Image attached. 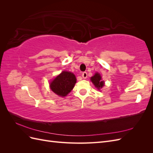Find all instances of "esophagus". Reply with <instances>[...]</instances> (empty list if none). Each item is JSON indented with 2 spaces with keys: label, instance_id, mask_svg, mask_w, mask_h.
<instances>
[{
  "label": "esophagus",
  "instance_id": "34e87169",
  "mask_svg": "<svg viewBox=\"0 0 153 153\" xmlns=\"http://www.w3.org/2000/svg\"><path fill=\"white\" fill-rule=\"evenodd\" d=\"M82 77L84 78H86L87 77V73L85 72V71L83 72L82 73Z\"/></svg>",
  "mask_w": 153,
  "mask_h": 153
}]
</instances>
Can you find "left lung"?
I'll return each mask as SVG.
<instances>
[{
	"label": "left lung",
	"mask_w": 153,
	"mask_h": 153,
	"mask_svg": "<svg viewBox=\"0 0 153 153\" xmlns=\"http://www.w3.org/2000/svg\"><path fill=\"white\" fill-rule=\"evenodd\" d=\"M91 80L93 83V84L96 87V88L100 90L101 88H102L104 85V82L101 80V77L99 73H96L95 75L92 76L91 78Z\"/></svg>",
	"instance_id": "left-lung-1"
}]
</instances>
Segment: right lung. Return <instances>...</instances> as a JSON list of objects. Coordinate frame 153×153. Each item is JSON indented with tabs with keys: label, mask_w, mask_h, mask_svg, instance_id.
<instances>
[{
	"label": "right lung",
	"mask_w": 153,
	"mask_h": 153,
	"mask_svg": "<svg viewBox=\"0 0 153 153\" xmlns=\"http://www.w3.org/2000/svg\"><path fill=\"white\" fill-rule=\"evenodd\" d=\"M76 78L73 73L62 71L50 83V88L55 94L65 96L73 89Z\"/></svg>",
	"instance_id": "1"
}]
</instances>
